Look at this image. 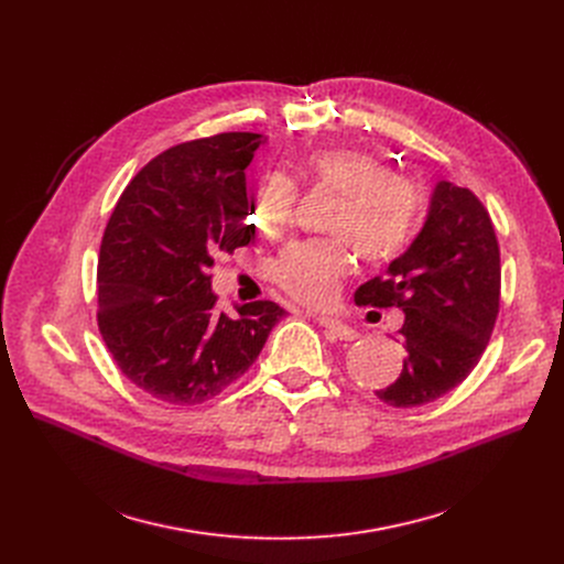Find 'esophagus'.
<instances>
[{"label": "esophagus", "instance_id": "34e87169", "mask_svg": "<svg viewBox=\"0 0 564 564\" xmlns=\"http://www.w3.org/2000/svg\"><path fill=\"white\" fill-rule=\"evenodd\" d=\"M315 319L319 322V327L327 329V334H329V336H334V338H340V340H354V338H357V332H354L351 327H347V324H343V322L334 319V317L317 315Z\"/></svg>", "mask_w": 564, "mask_h": 564}]
</instances>
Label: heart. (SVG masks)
I'll use <instances>...</instances> for the list:
<instances>
[{
	"label": "heart",
	"mask_w": 564,
	"mask_h": 564,
	"mask_svg": "<svg viewBox=\"0 0 564 564\" xmlns=\"http://www.w3.org/2000/svg\"><path fill=\"white\" fill-rule=\"evenodd\" d=\"M302 177L315 189L338 194L327 221V232L334 237L288 245L272 262V279L290 297L324 306L351 272V247L375 267L398 260L411 247L423 219L425 196L411 177L391 173L387 162L351 145L308 153ZM297 200L294 181L276 171L267 173L253 192L256 226L270 235L285 230Z\"/></svg>",
	"instance_id": "heart-1"
}]
</instances>
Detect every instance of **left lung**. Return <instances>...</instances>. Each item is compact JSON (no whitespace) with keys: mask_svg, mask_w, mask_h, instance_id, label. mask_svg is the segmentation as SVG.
Returning <instances> with one entry per match:
<instances>
[{"mask_svg":"<svg viewBox=\"0 0 564 564\" xmlns=\"http://www.w3.org/2000/svg\"><path fill=\"white\" fill-rule=\"evenodd\" d=\"M354 302L404 311L402 372L375 391L381 402L421 406L459 387L485 354L500 308V249L482 200L438 183L416 242L354 292Z\"/></svg>","mask_w":564,"mask_h":564,"instance_id":"obj_1","label":"left lung"}]
</instances>
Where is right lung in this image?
Listing matches in <instances>:
<instances>
[{
  "label": "right lung",
  "mask_w": 564,
  "mask_h": 564,
  "mask_svg": "<svg viewBox=\"0 0 564 564\" xmlns=\"http://www.w3.org/2000/svg\"><path fill=\"white\" fill-rule=\"evenodd\" d=\"M262 139L221 132L171 145L132 177L107 221L98 329L116 366L155 400L217 398L285 315L267 300L228 315L210 290L215 258L251 242L245 169Z\"/></svg>",
  "instance_id": "add662e5"
}]
</instances>
